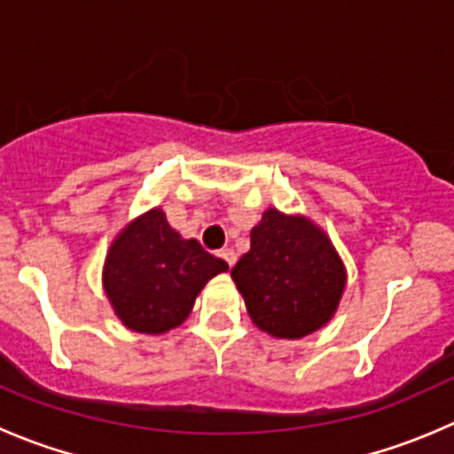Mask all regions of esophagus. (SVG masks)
Masks as SVG:
<instances>
[{
    "instance_id": "obj_1",
    "label": "esophagus",
    "mask_w": 454,
    "mask_h": 454,
    "mask_svg": "<svg viewBox=\"0 0 454 454\" xmlns=\"http://www.w3.org/2000/svg\"><path fill=\"white\" fill-rule=\"evenodd\" d=\"M223 257V262L228 263V266H235V262H237V254H235V250H231V248H223L222 253H219Z\"/></svg>"
}]
</instances>
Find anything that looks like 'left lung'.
<instances>
[{
    "instance_id": "1",
    "label": "left lung",
    "mask_w": 454,
    "mask_h": 454,
    "mask_svg": "<svg viewBox=\"0 0 454 454\" xmlns=\"http://www.w3.org/2000/svg\"><path fill=\"white\" fill-rule=\"evenodd\" d=\"M250 319L275 339L324 328L346 290V266L328 232L306 215L263 210L250 250L231 270Z\"/></svg>"
}]
</instances>
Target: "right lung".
<instances>
[{"label": "right lung", "instance_id": "1", "mask_svg": "<svg viewBox=\"0 0 454 454\" xmlns=\"http://www.w3.org/2000/svg\"><path fill=\"white\" fill-rule=\"evenodd\" d=\"M228 263L184 239L161 206L126 223L106 253L101 286L126 328L164 334L191 315L197 294Z\"/></svg>", "mask_w": 454, "mask_h": 454}]
</instances>
